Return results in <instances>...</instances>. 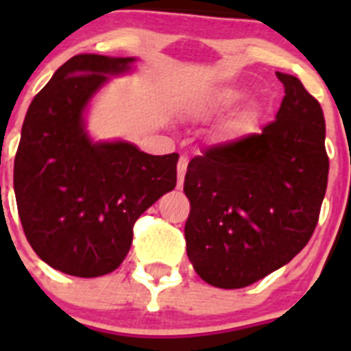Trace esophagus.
Returning <instances> with one entry per match:
<instances>
[{"mask_svg":"<svg viewBox=\"0 0 351 351\" xmlns=\"http://www.w3.org/2000/svg\"><path fill=\"white\" fill-rule=\"evenodd\" d=\"M186 170H188V156H181L178 163V188H181L182 182H184Z\"/></svg>","mask_w":351,"mask_h":351,"instance_id":"34e87169","label":"esophagus"}]
</instances>
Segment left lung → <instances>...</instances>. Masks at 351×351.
Masks as SVG:
<instances>
[{
    "label": "left lung",
    "mask_w": 351,
    "mask_h": 351,
    "mask_svg": "<svg viewBox=\"0 0 351 351\" xmlns=\"http://www.w3.org/2000/svg\"><path fill=\"white\" fill-rule=\"evenodd\" d=\"M276 77L285 96L274 121L188 163L186 251L213 287L243 288L283 267L320 218L328 178L324 110L297 77Z\"/></svg>",
    "instance_id": "1"
}]
</instances>
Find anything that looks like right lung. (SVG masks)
<instances>
[{"label": "right lung", "instance_id": "right-lung-1", "mask_svg": "<svg viewBox=\"0 0 351 351\" xmlns=\"http://www.w3.org/2000/svg\"><path fill=\"white\" fill-rule=\"evenodd\" d=\"M132 58L77 54L33 98L14 161V190L27 243L56 271L79 278L112 272L133 225L176 188L179 154L153 156L126 142L93 144L82 112L107 73Z\"/></svg>", "mask_w": 351, "mask_h": 351}]
</instances>
